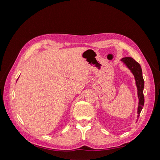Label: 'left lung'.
<instances>
[{"mask_svg": "<svg viewBox=\"0 0 160 160\" xmlns=\"http://www.w3.org/2000/svg\"><path fill=\"white\" fill-rule=\"evenodd\" d=\"M121 61L123 62L125 65L128 67L129 69H130L135 77V83H136L138 88V95L139 98L138 108V121L144 105V95L143 92L144 88V80L142 75V67L138 62L135 61L132 57H124Z\"/></svg>", "mask_w": 160, "mask_h": 160, "instance_id": "1", "label": "left lung"}]
</instances>
